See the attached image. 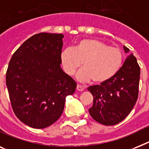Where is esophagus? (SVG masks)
I'll use <instances>...</instances> for the list:
<instances>
[{
    "label": "esophagus",
    "instance_id": "esophagus-1",
    "mask_svg": "<svg viewBox=\"0 0 149 149\" xmlns=\"http://www.w3.org/2000/svg\"><path fill=\"white\" fill-rule=\"evenodd\" d=\"M77 89L78 90V91H79V92H82V91H84L85 90V87L83 86H81V85H79V84H77Z\"/></svg>",
    "mask_w": 149,
    "mask_h": 149
}]
</instances>
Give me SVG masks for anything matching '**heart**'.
<instances>
[{"label": "heart", "mask_w": 149, "mask_h": 149, "mask_svg": "<svg viewBox=\"0 0 149 149\" xmlns=\"http://www.w3.org/2000/svg\"><path fill=\"white\" fill-rule=\"evenodd\" d=\"M61 61L67 74L72 76L82 66L84 69L77 73L80 82L92 79L95 83H103L113 78L123 63L122 51L96 39H82L73 48H67L61 53Z\"/></svg>", "instance_id": "heart-1"}]
</instances>
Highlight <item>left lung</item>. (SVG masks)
Masks as SVG:
<instances>
[{"label": "left lung", "mask_w": 149, "mask_h": 149, "mask_svg": "<svg viewBox=\"0 0 149 149\" xmlns=\"http://www.w3.org/2000/svg\"><path fill=\"white\" fill-rule=\"evenodd\" d=\"M126 53L130 49L123 46ZM140 67L132 54L129 55L117 74L100 85L89 86L93 105L88 110L95 120L105 126L119 123L134 107L139 94Z\"/></svg>", "instance_id": "1"}]
</instances>
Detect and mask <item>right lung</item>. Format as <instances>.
I'll return each mask as SVG.
<instances>
[{"mask_svg":"<svg viewBox=\"0 0 149 149\" xmlns=\"http://www.w3.org/2000/svg\"><path fill=\"white\" fill-rule=\"evenodd\" d=\"M63 35L41 32L12 56L6 85L13 112L29 127L43 129L59 119L77 82L61 67Z\"/></svg>","mask_w":149,"mask_h":149,"instance_id":"right-lung-1","label":"right lung"}]
</instances>
